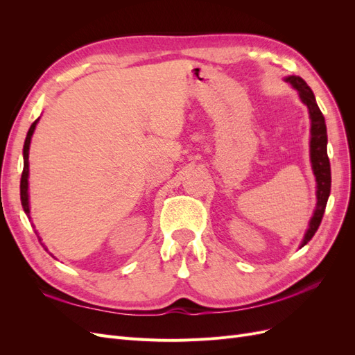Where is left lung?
<instances>
[{
	"mask_svg": "<svg viewBox=\"0 0 355 355\" xmlns=\"http://www.w3.org/2000/svg\"><path fill=\"white\" fill-rule=\"evenodd\" d=\"M297 90L299 98L302 101L309 112L311 120V141H309V154H311V164H313V171L317 182V207L309 220L308 231L304 237V247L317 232L321 219H323L326 204L330 196V185H331V175H330V161L327 157V130L324 116L321 114L318 105L315 102L314 93L308 87V84L296 75H290L286 78Z\"/></svg>",
	"mask_w": 355,
	"mask_h": 355,
	"instance_id": "obj_1",
	"label": "left lung"
}]
</instances>
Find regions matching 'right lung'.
Wrapping results in <instances>:
<instances>
[{
    "instance_id": "obj_1",
    "label": "right lung",
    "mask_w": 355,
    "mask_h": 355,
    "mask_svg": "<svg viewBox=\"0 0 355 355\" xmlns=\"http://www.w3.org/2000/svg\"><path fill=\"white\" fill-rule=\"evenodd\" d=\"M38 120H40V118H37V120L32 123V125L29 127V132L26 135V139H25V145H24V171H22V179H20V201H22L24 210H25L26 216L29 219H31V216H29V197H28V176H29V161H28V158H29L31 137H32V135H34V130H35V125H37ZM38 240L41 241L40 235H38Z\"/></svg>"
}]
</instances>
